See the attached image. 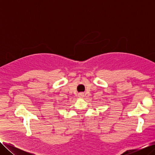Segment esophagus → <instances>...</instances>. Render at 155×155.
Instances as JSON below:
<instances>
[{
  "instance_id": "obj_1",
  "label": "esophagus",
  "mask_w": 155,
  "mask_h": 155,
  "mask_svg": "<svg viewBox=\"0 0 155 155\" xmlns=\"http://www.w3.org/2000/svg\"><path fill=\"white\" fill-rule=\"evenodd\" d=\"M84 96H85V95H84L83 93H81V94H79V97L80 98H83Z\"/></svg>"
}]
</instances>
